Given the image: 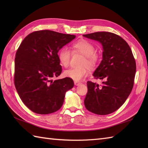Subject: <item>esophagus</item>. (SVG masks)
I'll use <instances>...</instances> for the list:
<instances>
[{
  "label": "esophagus",
  "mask_w": 148,
  "mask_h": 148,
  "mask_svg": "<svg viewBox=\"0 0 148 148\" xmlns=\"http://www.w3.org/2000/svg\"><path fill=\"white\" fill-rule=\"evenodd\" d=\"M74 84L76 86H79V85H80V84H81V83L77 82V81H74Z\"/></svg>",
  "instance_id": "esophagus-1"
}]
</instances>
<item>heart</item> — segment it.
I'll return each instance as SVG.
<instances>
[{"label":"heart","instance_id":"b5f03b06","mask_svg":"<svg viewBox=\"0 0 148 148\" xmlns=\"http://www.w3.org/2000/svg\"><path fill=\"white\" fill-rule=\"evenodd\" d=\"M74 53H79L84 55L81 62V67L71 68L64 71V76L76 81L82 80L89 73L87 66L90 68L95 67L99 60V55L95 51V48L93 44L85 39H81L74 42L72 45ZM71 53L67 48L63 47L58 51V58L60 64L67 67L70 64Z\"/></svg>","mask_w":148,"mask_h":148}]
</instances>
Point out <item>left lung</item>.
I'll use <instances>...</instances> for the list:
<instances>
[{
    "mask_svg": "<svg viewBox=\"0 0 148 148\" xmlns=\"http://www.w3.org/2000/svg\"><path fill=\"white\" fill-rule=\"evenodd\" d=\"M83 36L102 44V60L93 75L105 80L102 85L88 81L84 106L94 114H111L123 104L132 90L136 60L128 43L114 33L97 32Z\"/></svg>",
    "mask_w": 148,
    "mask_h": 148,
    "instance_id": "left-lung-1",
    "label": "left lung"
}]
</instances>
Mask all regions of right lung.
<instances>
[{
  "label": "right lung",
  "mask_w": 148,
  "mask_h": 148,
  "mask_svg": "<svg viewBox=\"0 0 148 148\" xmlns=\"http://www.w3.org/2000/svg\"><path fill=\"white\" fill-rule=\"evenodd\" d=\"M76 36L43 30L29 34L16 53L14 83L17 92L34 112L48 114L61 108L67 91L74 86L71 78L53 81L62 71L58 52Z\"/></svg>",
  "instance_id": "obj_1"
}]
</instances>
